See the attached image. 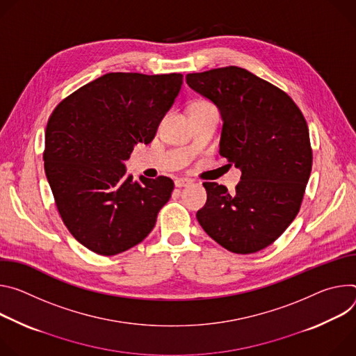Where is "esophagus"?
<instances>
[{"label":"esophagus","instance_id":"1","mask_svg":"<svg viewBox=\"0 0 356 356\" xmlns=\"http://www.w3.org/2000/svg\"><path fill=\"white\" fill-rule=\"evenodd\" d=\"M191 184H192V179H189V178H177V179H175V186H177V188L189 186Z\"/></svg>","mask_w":356,"mask_h":356}]
</instances>
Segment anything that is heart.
Wrapping results in <instances>:
<instances>
[{"label":"heart","instance_id":"heart-1","mask_svg":"<svg viewBox=\"0 0 356 356\" xmlns=\"http://www.w3.org/2000/svg\"><path fill=\"white\" fill-rule=\"evenodd\" d=\"M204 104H208V103H205V102H196V103H193L191 107H195V106H204Z\"/></svg>","mask_w":356,"mask_h":356}]
</instances>
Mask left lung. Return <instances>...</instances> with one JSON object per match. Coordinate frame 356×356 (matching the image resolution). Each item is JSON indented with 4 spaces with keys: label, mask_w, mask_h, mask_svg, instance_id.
<instances>
[{
    "label": "left lung",
    "mask_w": 356,
    "mask_h": 356,
    "mask_svg": "<svg viewBox=\"0 0 356 356\" xmlns=\"http://www.w3.org/2000/svg\"><path fill=\"white\" fill-rule=\"evenodd\" d=\"M188 86L220 111L219 154L242 171L234 193L204 182L202 229L226 250L270 246L297 216L312 167L308 126L293 99L252 72L226 66L186 74Z\"/></svg>",
    "instance_id": "8db88e82"
}]
</instances>
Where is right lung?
Instances as JSON below:
<instances>
[{
	"label": "right lung",
	"mask_w": 356,
	"mask_h": 356,
	"mask_svg": "<svg viewBox=\"0 0 356 356\" xmlns=\"http://www.w3.org/2000/svg\"><path fill=\"white\" fill-rule=\"evenodd\" d=\"M182 74L107 73L63 99L45 131V174L73 238L102 256L143 242L170 201L168 177L133 181L124 163L149 144Z\"/></svg>",
	"instance_id": "obj_1"
}]
</instances>
